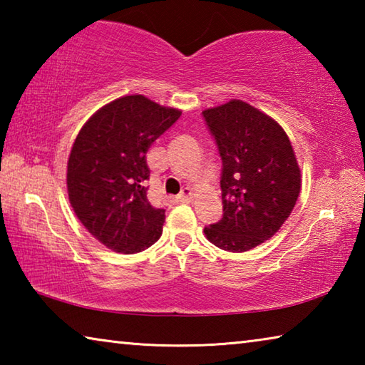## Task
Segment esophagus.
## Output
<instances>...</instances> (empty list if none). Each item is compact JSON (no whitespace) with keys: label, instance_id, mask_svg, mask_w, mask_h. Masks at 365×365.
<instances>
[{"label":"esophagus","instance_id":"34e87169","mask_svg":"<svg viewBox=\"0 0 365 365\" xmlns=\"http://www.w3.org/2000/svg\"><path fill=\"white\" fill-rule=\"evenodd\" d=\"M191 200H193V191H191L188 187L183 188L182 193L177 196V201H180V202H190Z\"/></svg>","mask_w":365,"mask_h":365}]
</instances>
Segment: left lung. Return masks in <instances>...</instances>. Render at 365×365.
<instances>
[{
  "mask_svg": "<svg viewBox=\"0 0 365 365\" xmlns=\"http://www.w3.org/2000/svg\"><path fill=\"white\" fill-rule=\"evenodd\" d=\"M222 158L224 215L205 228L228 252L250 251L280 230L298 200L301 169L287 132L242 100L202 110Z\"/></svg>",
  "mask_w": 365,
  "mask_h": 365,
  "instance_id": "8db88e82",
  "label": "left lung"
}]
</instances>
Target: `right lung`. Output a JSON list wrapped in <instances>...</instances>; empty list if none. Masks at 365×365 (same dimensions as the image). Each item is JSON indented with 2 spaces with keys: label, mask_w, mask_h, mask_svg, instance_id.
<instances>
[{
  "label": "right lung",
  "mask_w": 365,
  "mask_h": 365,
  "mask_svg": "<svg viewBox=\"0 0 365 365\" xmlns=\"http://www.w3.org/2000/svg\"><path fill=\"white\" fill-rule=\"evenodd\" d=\"M180 115L177 108L127 95L80 128L67 160V195L82 225L106 248L135 255L163 235L165 211L146 196V153Z\"/></svg>",
  "instance_id": "right-lung-1"
}]
</instances>
